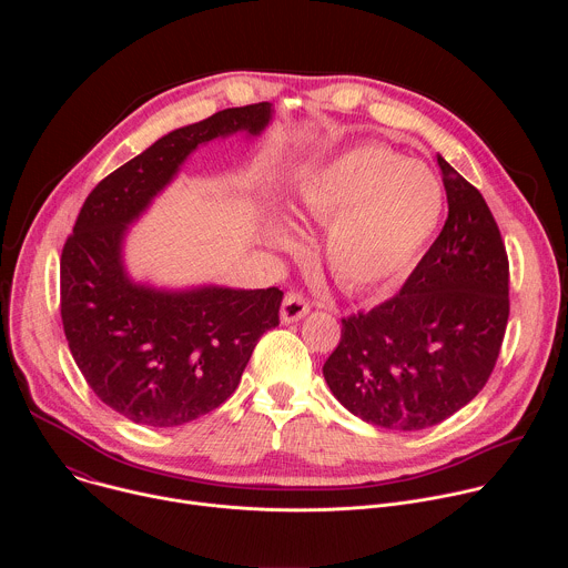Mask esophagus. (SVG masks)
<instances>
[{
  "label": "esophagus",
  "mask_w": 568,
  "mask_h": 568,
  "mask_svg": "<svg viewBox=\"0 0 568 568\" xmlns=\"http://www.w3.org/2000/svg\"><path fill=\"white\" fill-rule=\"evenodd\" d=\"M310 312V303L301 294H287L281 303V321L283 323H294L301 321Z\"/></svg>",
  "instance_id": "obj_1"
}]
</instances>
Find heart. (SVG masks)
Listing matches in <instances>:
<instances>
[{"mask_svg":"<svg viewBox=\"0 0 568 568\" xmlns=\"http://www.w3.org/2000/svg\"><path fill=\"white\" fill-rule=\"evenodd\" d=\"M292 209L328 222L323 254L333 278L351 292H366L414 270L443 220L445 186L423 161L384 145H359L307 175ZM267 237L283 250L294 245V233L281 222L270 224Z\"/></svg>","mask_w":568,"mask_h":568,"instance_id":"b5f03b06","label":"heart"}]
</instances>
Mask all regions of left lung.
Here are the masks:
<instances>
[{
  "label": "left lung",
  "instance_id": "8db88e82",
  "mask_svg": "<svg viewBox=\"0 0 568 568\" xmlns=\"http://www.w3.org/2000/svg\"><path fill=\"white\" fill-rule=\"evenodd\" d=\"M447 220L399 294L342 318L323 364L333 395L364 423L418 432L488 382L510 314L508 256L483 195L438 154Z\"/></svg>",
  "mask_w": 568,
  "mask_h": 568
}]
</instances>
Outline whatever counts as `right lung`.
<instances>
[{
    "instance_id": "right-lung-1",
    "label": "right lung",
    "mask_w": 568,
    "mask_h": 568,
    "mask_svg": "<svg viewBox=\"0 0 568 568\" xmlns=\"http://www.w3.org/2000/svg\"><path fill=\"white\" fill-rule=\"evenodd\" d=\"M272 103L222 110L154 141L85 200L60 258V314L90 388L143 427L186 425L235 390L258 339L278 326L283 292L134 281L123 261L128 229L204 143L258 136Z\"/></svg>"
}]
</instances>
